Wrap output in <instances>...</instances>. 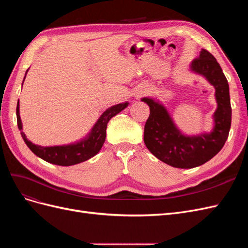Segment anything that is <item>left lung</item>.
<instances>
[{
	"instance_id": "1",
	"label": "left lung",
	"mask_w": 248,
	"mask_h": 248,
	"mask_svg": "<svg viewBox=\"0 0 248 248\" xmlns=\"http://www.w3.org/2000/svg\"><path fill=\"white\" fill-rule=\"evenodd\" d=\"M191 69L204 76L216 90L217 109L211 133L198 137L183 136L161 104L150 98L141 99L150 108L144 131L145 145L159 160L179 169L196 168L214 157L226 144L232 122L228 79L214 56L202 49L200 56L192 61Z\"/></svg>"
}]
</instances>
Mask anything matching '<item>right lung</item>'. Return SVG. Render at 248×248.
Instances as JSON below:
<instances>
[{
    "mask_svg": "<svg viewBox=\"0 0 248 248\" xmlns=\"http://www.w3.org/2000/svg\"><path fill=\"white\" fill-rule=\"evenodd\" d=\"M28 71V70H27ZM26 78V77H25ZM128 103H120L107 109L101 115L98 121L93 127V129L90 133L88 139L81 140L78 144L68 145V146H55V147H41L38 145L32 144L31 141L28 140L25 133L21 131V120L19 116V103L17 102L16 107V117H17V126L20 130V134L24 139L27 146L31 151L40 157L41 159L46 160L49 163L57 164V166L68 167L78 164L82 161H86L96 155L100 151L107 137V126L109 120L119 114L120 111L123 110Z\"/></svg>",
    "mask_w": 248,
    "mask_h": 248,
    "instance_id": "obj_1",
    "label": "right lung"
}]
</instances>
